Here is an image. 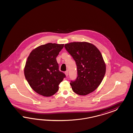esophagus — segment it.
<instances>
[{"label":"esophagus","mask_w":133,"mask_h":133,"mask_svg":"<svg viewBox=\"0 0 133 133\" xmlns=\"http://www.w3.org/2000/svg\"><path fill=\"white\" fill-rule=\"evenodd\" d=\"M65 74L66 76V77H67V76H68V71H65Z\"/></svg>","instance_id":"34e87169"}]
</instances>
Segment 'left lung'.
Wrapping results in <instances>:
<instances>
[{
	"label": "left lung",
	"instance_id": "obj_1",
	"mask_svg": "<svg viewBox=\"0 0 133 133\" xmlns=\"http://www.w3.org/2000/svg\"><path fill=\"white\" fill-rule=\"evenodd\" d=\"M64 47L77 66V79L70 82L73 91L81 96L93 92L101 84L106 72V64L100 51L87 42H71Z\"/></svg>",
	"mask_w": 133,
	"mask_h": 133
}]
</instances>
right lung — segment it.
I'll list each match as a JSON object with an SVG mask.
<instances>
[{
	"label": "right lung",
	"mask_w": 133,
	"mask_h": 133,
	"mask_svg": "<svg viewBox=\"0 0 133 133\" xmlns=\"http://www.w3.org/2000/svg\"><path fill=\"white\" fill-rule=\"evenodd\" d=\"M64 44L49 43L30 52L24 67V75L36 93L51 97L58 91V85L66 76L58 70L56 58Z\"/></svg>",
	"instance_id": "add662e5"
}]
</instances>
